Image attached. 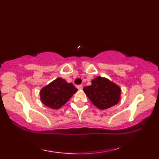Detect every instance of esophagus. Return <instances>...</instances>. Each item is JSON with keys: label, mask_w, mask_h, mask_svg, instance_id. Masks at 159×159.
Listing matches in <instances>:
<instances>
[{"label": "esophagus", "mask_w": 159, "mask_h": 159, "mask_svg": "<svg viewBox=\"0 0 159 159\" xmlns=\"http://www.w3.org/2000/svg\"><path fill=\"white\" fill-rule=\"evenodd\" d=\"M76 87H77L78 89H83V85H79L76 86Z\"/></svg>", "instance_id": "obj_1"}]
</instances>
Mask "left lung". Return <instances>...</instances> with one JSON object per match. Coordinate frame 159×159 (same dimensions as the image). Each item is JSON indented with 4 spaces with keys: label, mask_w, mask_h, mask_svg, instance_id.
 I'll return each instance as SVG.
<instances>
[{
    "label": "left lung",
    "mask_w": 159,
    "mask_h": 159,
    "mask_svg": "<svg viewBox=\"0 0 159 159\" xmlns=\"http://www.w3.org/2000/svg\"><path fill=\"white\" fill-rule=\"evenodd\" d=\"M84 92L92 103L100 109H106L120 100L121 89L107 79L98 76L92 81V85L85 87Z\"/></svg>",
    "instance_id": "obj_1"
}]
</instances>
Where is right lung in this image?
Wrapping results in <instances>:
<instances>
[{"mask_svg":"<svg viewBox=\"0 0 159 159\" xmlns=\"http://www.w3.org/2000/svg\"><path fill=\"white\" fill-rule=\"evenodd\" d=\"M76 92L77 89L72 83H67L64 79L57 78L42 88L39 94L43 104L57 109L65 104Z\"/></svg>","mask_w":159,"mask_h":159,"instance_id":"1","label":"right lung"}]
</instances>
